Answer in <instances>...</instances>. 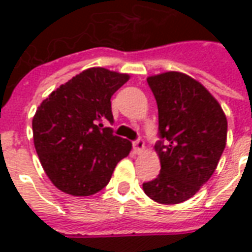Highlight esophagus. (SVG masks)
Here are the masks:
<instances>
[{"label": "esophagus", "mask_w": 252, "mask_h": 252, "mask_svg": "<svg viewBox=\"0 0 252 252\" xmlns=\"http://www.w3.org/2000/svg\"><path fill=\"white\" fill-rule=\"evenodd\" d=\"M133 148L136 150L137 153H142L143 150H144V140H143L142 137H139V139H136L133 142Z\"/></svg>", "instance_id": "34e87169"}]
</instances>
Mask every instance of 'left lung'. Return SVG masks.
I'll return each instance as SVG.
<instances>
[{
	"label": "left lung",
	"instance_id": "1",
	"mask_svg": "<svg viewBox=\"0 0 252 252\" xmlns=\"http://www.w3.org/2000/svg\"><path fill=\"white\" fill-rule=\"evenodd\" d=\"M158 105L160 173L143 184L159 204L189 200L215 173L227 142V117L216 98L186 74L147 78Z\"/></svg>",
	"mask_w": 252,
	"mask_h": 252
}]
</instances>
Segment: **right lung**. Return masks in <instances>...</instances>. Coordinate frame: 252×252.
<instances>
[{
    "mask_svg": "<svg viewBox=\"0 0 252 252\" xmlns=\"http://www.w3.org/2000/svg\"><path fill=\"white\" fill-rule=\"evenodd\" d=\"M128 79V74L92 67L54 90L37 108L32 120L36 153L59 190L94 194L128 157L131 142L99 124L113 123L110 98Z\"/></svg>",
    "mask_w": 252,
    "mask_h": 252,
    "instance_id": "right-lung-1",
    "label": "right lung"
}]
</instances>
